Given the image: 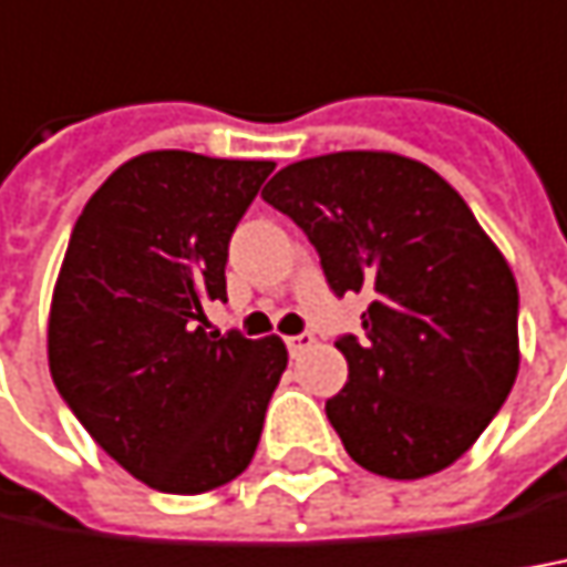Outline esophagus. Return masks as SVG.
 Instances as JSON below:
<instances>
[{
  "instance_id": "obj_1",
  "label": "esophagus",
  "mask_w": 567,
  "mask_h": 567,
  "mask_svg": "<svg viewBox=\"0 0 567 567\" xmlns=\"http://www.w3.org/2000/svg\"><path fill=\"white\" fill-rule=\"evenodd\" d=\"M285 344H288V353H291V357H298L300 350H307L310 344H313V334L310 332L291 334V338H285Z\"/></svg>"
}]
</instances>
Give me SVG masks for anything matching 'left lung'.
<instances>
[{"label":"left lung","mask_w":567,"mask_h":567,"mask_svg":"<svg viewBox=\"0 0 567 567\" xmlns=\"http://www.w3.org/2000/svg\"><path fill=\"white\" fill-rule=\"evenodd\" d=\"M264 202L298 223L338 298L365 291L363 338L341 334L348 384L326 415L350 460L394 481L460 460L518 375V285L444 176L391 152L288 164Z\"/></svg>","instance_id":"obj_1"}]
</instances>
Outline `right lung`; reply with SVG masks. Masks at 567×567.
I'll use <instances>...</instances> for the list:
<instances>
[{"mask_svg":"<svg viewBox=\"0 0 567 567\" xmlns=\"http://www.w3.org/2000/svg\"><path fill=\"white\" fill-rule=\"evenodd\" d=\"M272 161L148 152L73 226L49 313L58 394L114 462L161 494H204L254 460L288 365L282 338L210 332L226 257Z\"/></svg>","mask_w":567,"mask_h":567,"instance_id":"1","label":"right lung"}]
</instances>
